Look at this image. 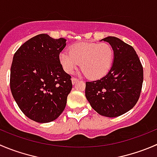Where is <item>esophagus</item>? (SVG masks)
Wrapping results in <instances>:
<instances>
[{"instance_id": "1", "label": "esophagus", "mask_w": 157, "mask_h": 157, "mask_svg": "<svg viewBox=\"0 0 157 157\" xmlns=\"http://www.w3.org/2000/svg\"><path fill=\"white\" fill-rule=\"evenodd\" d=\"M71 80H72V83H73V84H74V83H76L77 81H78V79L76 78V77H72Z\"/></svg>"}]
</instances>
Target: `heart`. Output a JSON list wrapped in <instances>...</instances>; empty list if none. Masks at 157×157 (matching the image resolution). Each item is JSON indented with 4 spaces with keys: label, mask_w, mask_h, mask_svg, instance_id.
Instances as JSON below:
<instances>
[{
    "label": "heart",
    "mask_w": 157,
    "mask_h": 157,
    "mask_svg": "<svg viewBox=\"0 0 157 157\" xmlns=\"http://www.w3.org/2000/svg\"><path fill=\"white\" fill-rule=\"evenodd\" d=\"M113 50L108 43L83 42L70 48V52L63 51L60 61L67 73L74 72L80 63V68L90 79L104 77L112 66Z\"/></svg>",
    "instance_id": "b5f03b06"
}]
</instances>
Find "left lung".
<instances>
[{"mask_svg":"<svg viewBox=\"0 0 157 157\" xmlns=\"http://www.w3.org/2000/svg\"><path fill=\"white\" fill-rule=\"evenodd\" d=\"M103 40L113 50V63L101 79L86 82L85 95L99 114L117 117L128 112L137 103L144 69L133 47L115 36H107Z\"/></svg>","mask_w":157,"mask_h":157,"instance_id":"1","label":"left lung"}]
</instances>
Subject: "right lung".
<instances>
[{
	"mask_svg": "<svg viewBox=\"0 0 157 157\" xmlns=\"http://www.w3.org/2000/svg\"><path fill=\"white\" fill-rule=\"evenodd\" d=\"M66 41L41 33L23 44L13 55L10 90L21 110L35 122L54 121L65 109L72 81L59 56Z\"/></svg>",
	"mask_w": 157,
	"mask_h": 157,
	"instance_id": "add662e5",
	"label": "right lung"
}]
</instances>
